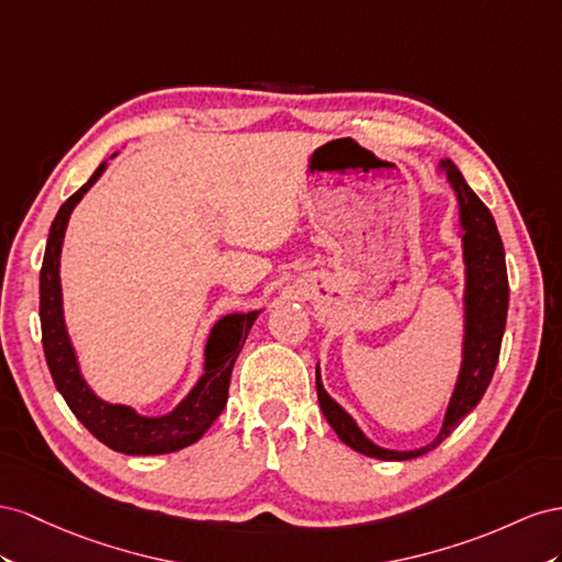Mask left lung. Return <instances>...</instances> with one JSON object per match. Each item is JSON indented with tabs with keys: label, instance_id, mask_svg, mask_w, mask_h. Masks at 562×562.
Masks as SVG:
<instances>
[{
	"label": "left lung",
	"instance_id": "8db88e82",
	"mask_svg": "<svg viewBox=\"0 0 562 562\" xmlns=\"http://www.w3.org/2000/svg\"><path fill=\"white\" fill-rule=\"evenodd\" d=\"M440 169L447 171V181L452 183L457 192L463 228V261H467V296H463V303H467V336H463V362L454 395L445 414L440 436L430 445L419 447V450H383V447L367 440L358 424L327 395V391L323 389V381H319V367L315 370L317 403L329 426L336 430V436L356 452L383 461L416 459L430 450H436V447L461 424L463 416L473 412V407L483 400L492 374L496 370V362H499V350L506 329L508 276L504 245L499 231H496L494 216L490 214L485 202L475 195L467 181H463V176L452 159L440 162Z\"/></svg>",
	"mask_w": 562,
	"mask_h": 562
}]
</instances>
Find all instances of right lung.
<instances>
[{
  "instance_id": "right-lung-1",
  "label": "right lung",
  "mask_w": 562,
  "mask_h": 562,
  "mask_svg": "<svg viewBox=\"0 0 562 562\" xmlns=\"http://www.w3.org/2000/svg\"><path fill=\"white\" fill-rule=\"evenodd\" d=\"M105 171V162L99 165L91 179L70 195L58 210L40 270V319H42V346L49 364L56 389L66 397L68 407L93 438H99L110 450L122 454H169L198 442L228 403V386L233 364L245 346L247 334L259 311L233 313L221 317L214 325L204 350V374L183 403L167 416H140L132 407L110 405L95 397L79 374L70 336L63 323V296H60V247L66 235L68 218L75 204L85 192L99 181Z\"/></svg>"
}]
</instances>
